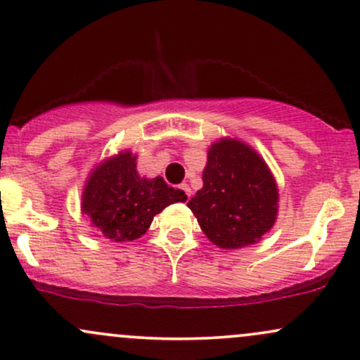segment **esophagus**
I'll use <instances>...</instances> for the list:
<instances>
[{
	"instance_id": "esophagus-1",
	"label": "esophagus",
	"mask_w": 360,
	"mask_h": 360,
	"mask_svg": "<svg viewBox=\"0 0 360 360\" xmlns=\"http://www.w3.org/2000/svg\"><path fill=\"white\" fill-rule=\"evenodd\" d=\"M179 189H181V191H183L184 194H186V200H189V198H191V188H189V186L188 184H186V183H183V184H179Z\"/></svg>"
}]
</instances>
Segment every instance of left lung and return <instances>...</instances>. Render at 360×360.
<instances>
[{"label":"left lung","mask_w":360,"mask_h":360,"mask_svg":"<svg viewBox=\"0 0 360 360\" xmlns=\"http://www.w3.org/2000/svg\"><path fill=\"white\" fill-rule=\"evenodd\" d=\"M201 230L220 249L259 242L278 217V186L254 148L221 139L208 150L203 188L189 200Z\"/></svg>","instance_id":"left-lung-1"}]
</instances>
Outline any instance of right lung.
<instances>
[{"instance_id":"1","label":"right lung","mask_w":360,"mask_h":360,"mask_svg":"<svg viewBox=\"0 0 360 360\" xmlns=\"http://www.w3.org/2000/svg\"><path fill=\"white\" fill-rule=\"evenodd\" d=\"M184 196L160 176L140 177L137 155L127 150L93 169L86 181L81 208L103 237L131 242L147 232L157 213L172 203H183Z\"/></svg>"}]
</instances>
